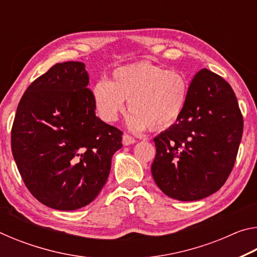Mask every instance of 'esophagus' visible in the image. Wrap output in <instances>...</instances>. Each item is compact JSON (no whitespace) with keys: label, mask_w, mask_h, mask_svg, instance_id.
<instances>
[{"label":"esophagus","mask_w":257,"mask_h":257,"mask_svg":"<svg viewBox=\"0 0 257 257\" xmlns=\"http://www.w3.org/2000/svg\"><path fill=\"white\" fill-rule=\"evenodd\" d=\"M134 143H136V141H135V138H133L132 136H129V135L124 134L122 136V144L124 146H128V145H132L134 144Z\"/></svg>","instance_id":"1"}]
</instances>
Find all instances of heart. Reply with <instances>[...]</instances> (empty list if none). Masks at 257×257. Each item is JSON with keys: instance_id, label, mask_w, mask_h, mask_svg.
Segmentation results:
<instances>
[{"instance_id": "1", "label": "heart", "mask_w": 257, "mask_h": 257, "mask_svg": "<svg viewBox=\"0 0 257 257\" xmlns=\"http://www.w3.org/2000/svg\"><path fill=\"white\" fill-rule=\"evenodd\" d=\"M189 81L177 70H163L155 64L141 62L120 67L111 81L98 80L92 96L97 114L107 123L115 122L125 108L132 112L128 127L134 132L164 129L172 125L184 111Z\"/></svg>"}]
</instances>
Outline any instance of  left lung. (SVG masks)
<instances>
[{"instance_id": "1", "label": "left lung", "mask_w": 257, "mask_h": 257, "mask_svg": "<svg viewBox=\"0 0 257 257\" xmlns=\"http://www.w3.org/2000/svg\"><path fill=\"white\" fill-rule=\"evenodd\" d=\"M242 128L231 86L202 69L190 82L177 123L154 138L151 171L155 184L167 196L182 202L214 194L232 170Z\"/></svg>"}]
</instances>
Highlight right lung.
Instances as JSON below:
<instances>
[{
	"mask_svg": "<svg viewBox=\"0 0 257 257\" xmlns=\"http://www.w3.org/2000/svg\"><path fill=\"white\" fill-rule=\"evenodd\" d=\"M85 63H56L21 97L11 149L33 196L54 210L92 203L105 185L122 133L95 114Z\"/></svg>",
	"mask_w": 257,
	"mask_h": 257,
	"instance_id": "obj_1",
	"label": "right lung"
}]
</instances>
